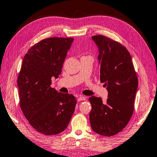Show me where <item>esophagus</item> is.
Returning a JSON list of instances; mask_svg holds the SVG:
<instances>
[{
    "instance_id": "obj_1",
    "label": "esophagus",
    "mask_w": 157,
    "mask_h": 157,
    "mask_svg": "<svg viewBox=\"0 0 157 157\" xmlns=\"http://www.w3.org/2000/svg\"><path fill=\"white\" fill-rule=\"evenodd\" d=\"M86 100V97L84 96H80L78 98V101H85Z\"/></svg>"
}]
</instances>
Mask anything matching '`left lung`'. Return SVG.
Returning a JSON list of instances; mask_svg holds the SVG:
<instances>
[{"label": "left lung", "instance_id": "obj_1", "mask_svg": "<svg viewBox=\"0 0 157 157\" xmlns=\"http://www.w3.org/2000/svg\"><path fill=\"white\" fill-rule=\"evenodd\" d=\"M91 39L98 47L100 80L105 83L108 98L105 102L94 96L89 98L92 107L89 120L96 133L112 136L122 131L132 116L138 77L125 47L101 35Z\"/></svg>", "mask_w": 157, "mask_h": 157}]
</instances>
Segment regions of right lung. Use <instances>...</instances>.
<instances>
[{"label":"right lung","instance_id":"right-lung-1","mask_svg":"<svg viewBox=\"0 0 157 157\" xmlns=\"http://www.w3.org/2000/svg\"><path fill=\"white\" fill-rule=\"evenodd\" d=\"M72 38H49L29 49L17 79L19 102L32 127L46 136L56 135L67 128L77 103L73 94L52 88V78L61 73Z\"/></svg>","mask_w":157,"mask_h":157}]
</instances>
